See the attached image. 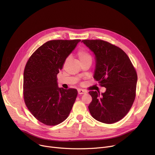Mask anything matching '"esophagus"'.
Wrapping results in <instances>:
<instances>
[{
  "label": "esophagus",
  "mask_w": 155,
  "mask_h": 155,
  "mask_svg": "<svg viewBox=\"0 0 155 155\" xmlns=\"http://www.w3.org/2000/svg\"><path fill=\"white\" fill-rule=\"evenodd\" d=\"M78 94H84L86 93V91L85 90H84V89H78Z\"/></svg>",
  "instance_id": "esophagus-1"
}]
</instances>
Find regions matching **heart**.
Returning a JSON list of instances; mask_svg holds the SVG:
<instances>
[{
    "label": "heart",
    "instance_id": "heart-1",
    "mask_svg": "<svg viewBox=\"0 0 155 155\" xmlns=\"http://www.w3.org/2000/svg\"><path fill=\"white\" fill-rule=\"evenodd\" d=\"M78 56L80 61H82L86 60H92V56L88 52L85 50H80L78 51Z\"/></svg>",
    "mask_w": 155,
    "mask_h": 155
}]
</instances>
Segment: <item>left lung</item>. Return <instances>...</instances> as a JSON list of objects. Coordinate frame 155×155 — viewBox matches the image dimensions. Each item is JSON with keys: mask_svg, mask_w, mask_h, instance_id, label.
<instances>
[{"mask_svg": "<svg viewBox=\"0 0 155 155\" xmlns=\"http://www.w3.org/2000/svg\"><path fill=\"white\" fill-rule=\"evenodd\" d=\"M83 42L94 53V78L106 91H90L92 101L88 105L92 116L105 124L123 119L131 108L136 97L137 76L126 53L121 49L101 39Z\"/></svg>", "mask_w": 155, "mask_h": 155, "instance_id": "obj_1", "label": "left lung"}]
</instances>
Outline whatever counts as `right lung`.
Returning <instances> with one entry per match:
<instances>
[{"label":"right lung","mask_w":155,"mask_h":155,"mask_svg":"<svg viewBox=\"0 0 155 155\" xmlns=\"http://www.w3.org/2000/svg\"><path fill=\"white\" fill-rule=\"evenodd\" d=\"M80 41H49L32 53L26 64L24 102L34 117L47 126H55L66 119L77 98V89L58 87L57 74Z\"/></svg>","instance_id":"right-lung-1"}]
</instances>
